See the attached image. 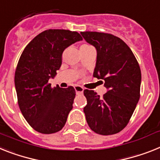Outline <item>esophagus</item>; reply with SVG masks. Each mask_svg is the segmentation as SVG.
Segmentation results:
<instances>
[{
	"instance_id": "1",
	"label": "esophagus",
	"mask_w": 160,
	"mask_h": 160,
	"mask_svg": "<svg viewBox=\"0 0 160 160\" xmlns=\"http://www.w3.org/2000/svg\"><path fill=\"white\" fill-rule=\"evenodd\" d=\"M75 90H76V94H82L83 92H84V88H83V87L76 85V86L75 87Z\"/></svg>"
}]
</instances>
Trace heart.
<instances>
[{"mask_svg":"<svg viewBox=\"0 0 160 160\" xmlns=\"http://www.w3.org/2000/svg\"><path fill=\"white\" fill-rule=\"evenodd\" d=\"M82 46H89V45H82ZM81 46V47H82Z\"/></svg>","mask_w":160,"mask_h":160,"instance_id":"1","label":"heart"}]
</instances>
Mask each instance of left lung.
I'll return each instance as SVG.
<instances>
[{
    "label": "left lung",
    "mask_w": 160,
    "mask_h": 160,
    "mask_svg": "<svg viewBox=\"0 0 160 160\" xmlns=\"http://www.w3.org/2000/svg\"><path fill=\"white\" fill-rule=\"evenodd\" d=\"M80 34L96 49L93 76L104 80L107 89L102 97L93 90L84 91L87 123L96 133H117L128 124L140 98V67L132 50L119 37L97 32Z\"/></svg>",
    "instance_id": "left-lung-1"
}]
</instances>
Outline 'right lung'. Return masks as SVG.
<instances>
[{
  "label": "right lung",
  "mask_w": 160,
  "mask_h": 160,
  "mask_svg": "<svg viewBox=\"0 0 160 160\" xmlns=\"http://www.w3.org/2000/svg\"><path fill=\"white\" fill-rule=\"evenodd\" d=\"M78 32L49 29L35 37L22 51L14 76L20 111L36 131L54 133L63 128L72 109L76 91L72 86L51 87L68 46L82 41Z\"/></svg>",
  "instance_id": "1"
}]
</instances>
